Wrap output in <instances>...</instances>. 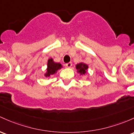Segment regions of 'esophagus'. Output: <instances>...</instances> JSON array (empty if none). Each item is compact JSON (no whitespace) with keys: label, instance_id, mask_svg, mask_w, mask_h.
I'll return each instance as SVG.
<instances>
[{"label":"esophagus","instance_id":"34e87169","mask_svg":"<svg viewBox=\"0 0 134 134\" xmlns=\"http://www.w3.org/2000/svg\"><path fill=\"white\" fill-rule=\"evenodd\" d=\"M72 62H69V63H67V64H65V66L67 67H70L72 66Z\"/></svg>","mask_w":134,"mask_h":134}]
</instances>
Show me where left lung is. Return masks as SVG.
<instances>
[{
  "instance_id": "1",
  "label": "left lung",
  "mask_w": 134,
  "mask_h": 134,
  "mask_svg": "<svg viewBox=\"0 0 134 134\" xmlns=\"http://www.w3.org/2000/svg\"><path fill=\"white\" fill-rule=\"evenodd\" d=\"M76 68L77 69V72L79 73L81 75H85L87 72L88 68V66L86 64H84V63H79L77 64L76 65Z\"/></svg>"
}]
</instances>
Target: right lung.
<instances>
[{
  "instance_id": "obj_1",
  "label": "right lung",
  "mask_w": 134,
  "mask_h": 134,
  "mask_svg": "<svg viewBox=\"0 0 134 134\" xmlns=\"http://www.w3.org/2000/svg\"><path fill=\"white\" fill-rule=\"evenodd\" d=\"M62 68V65L61 64L55 62L53 58H49L48 60L46 72L44 74V76L46 77H49L51 75H53L57 73V71L61 69Z\"/></svg>"
}]
</instances>
